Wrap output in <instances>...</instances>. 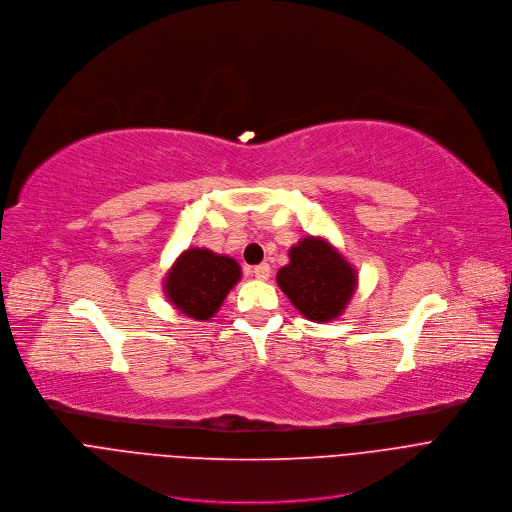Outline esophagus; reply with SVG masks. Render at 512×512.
Returning a JSON list of instances; mask_svg holds the SVG:
<instances>
[{
	"instance_id": "esophagus-1",
	"label": "esophagus",
	"mask_w": 512,
	"mask_h": 512,
	"mask_svg": "<svg viewBox=\"0 0 512 512\" xmlns=\"http://www.w3.org/2000/svg\"><path fill=\"white\" fill-rule=\"evenodd\" d=\"M254 276H256L258 280H268V278H270V266H268L266 262L254 266Z\"/></svg>"
}]
</instances>
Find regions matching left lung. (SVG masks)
<instances>
[{"label":"left lung","mask_w":512,"mask_h":512,"mask_svg":"<svg viewBox=\"0 0 512 512\" xmlns=\"http://www.w3.org/2000/svg\"><path fill=\"white\" fill-rule=\"evenodd\" d=\"M288 258L276 282L296 311L315 323L341 317L357 288V272L345 256L325 238L306 236L288 250Z\"/></svg>","instance_id":"8db88e82"}]
</instances>
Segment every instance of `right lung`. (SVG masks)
Here are the masks:
<instances>
[{"label":"right lung","instance_id":"obj_1","mask_svg":"<svg viewBox=\"0 0 512 512\" xmlns=\"http://www.w3.org/2000/svg\"><path fill=\"white\" fill-rule=\"evenodd\" d=\"M242 278L240 264L208 248H187L169 268L163 290L181 315L210 321Z\"/></svg>","mask_w":512,"mask_h":512}]
</instances>
